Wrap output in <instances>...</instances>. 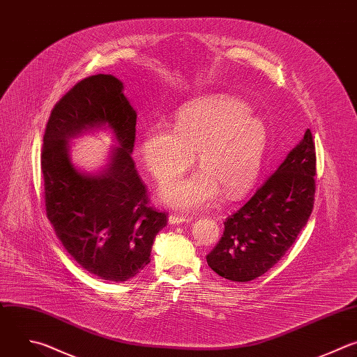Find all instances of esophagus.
I'll return each instance as SVG.
<instances>
[{
    "mask_svg": "<svg viewBox=\"0 0 357 357\" xmlns=\"http://www.w3.org/2000/svg\"><path fill=\"white\" fill-rule=\"evenodd\" d=\"M192 218L191 217H183V215H169V224L170 225H180V224H188L191 222Z\"/></svg>",
    "mask_w": 357,
    "mask_h": 357,
    "instance_id": "esophagus-1",
    "label": "esophagus"
}]
</instances>
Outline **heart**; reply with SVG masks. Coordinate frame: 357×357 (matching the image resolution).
<instances>
[{"label":"heart","mask_w":357,"mask_h":357,"mask_svg":"<svg viewBox=\"0 0 357 357\" xmlns=\"http://www.w3.org/2000/svg\"><path fill=\"white\" fill-rule=\"evenodd\" d=\"M267 137L264 121L246 102L215 94L184 105L173 130L162 125L149 128L142 137V155L149 172L159 181L166 180L160 187L162 202L195 211L221 192L238 198L255 185ZM197 153L202 170L190 178H174L190 167Z\"/></svg>","instance_id":"1"}]
</instances>
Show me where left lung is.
Instances as JSON below:
<instances>
[{
  "mask_svg": "<svg viewBox=\"0 0 357 357\" xmlns=\"http://www.w3.org/2000/svg\"><path fill=\"white\" fill-rule=\"evenodd\" d=\"M315 145L307 129L300 144L255 195L225 221L206 256L221 277L246 282L263 275L293 246L314 208Z\"/></svg>",
  "mask_w": 357,
  "mask_h": 357,
  "instance_id": "8db88e82",
  "label": "left lung"
}]
</instances>
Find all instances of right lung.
I'll return each instance as SVG.
<instances>
[{"label": "right lung", "instance_id": "right-lung-1", "mask_svg": "<svg viewBox=\"0 0 357 357\" xmlns=\"http://www.w3.org/2000/svg\"><path fill=\"white\" fill-rule=\"evenodd\" d=\"M136 111L115 76L77 83L53 108L43 135L42 174L47 218L64 249L102 280L126 281L151 263L156 235L167 225L148 206V192L132 160ZM109 130V163L90 174L70 160L68 142Z\"/></svg>", "mask_w": 357, "mask_h": 357}]
</instances>
